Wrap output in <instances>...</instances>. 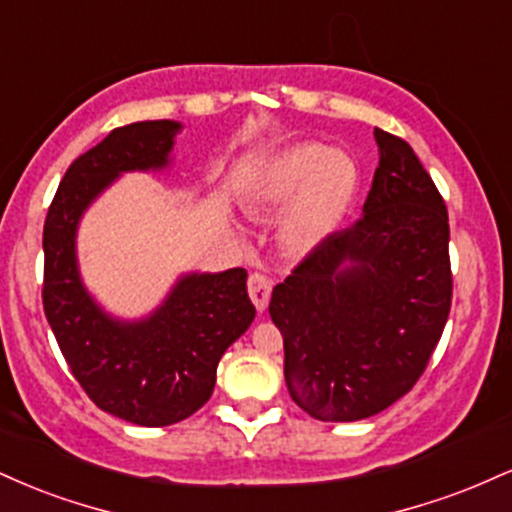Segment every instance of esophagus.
<instances>
[{
	"label": "esophagus",
	"instance_id": "obj_1",
	"mask_svg": "<svg viewBox=\"0 0 512 512\" xmlns=\"http://www.w3.org/2000/svg\"><path fill=\"white\" fill-rule=\"evenodd\" d=\"M248 293L252 298V303H255V308L264 313V308H267L269 303V296H272V281L267 279L264 274H250L248 279Z\"/></svg>",
	"mask_w": 512,
	"mask_h": 512
}]
</instances>
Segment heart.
<instances>
[{
  "label": "heart",
  "instance_id": "heart-1",
  "mask_svg": "<svg viewBox=\"0 0 512 512\" xmlns=\"http://www.w3.org/2000/svg\"><path fill=\"white\" fill-rule=\"evenodd\" d=\"M358 190V168L346 151L322 144H293L262 163L248 185V207L280 211L281 250L305 257L339 231Z\"/></svg>",
  "mask_w": 512,
  "mask_h": 512
}]
</instances>
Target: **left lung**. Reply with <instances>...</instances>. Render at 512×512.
I'll use <instances>...</instances> for the list:
<instances>
[{
	"instance_id": "obj_1",
	"label": "left lung",
	"mask_w": 512,
	"mask_h": 512,
	"mask_svg": "<svg viewBox=\"0 0 512 512\" xmlns=\"http://www.w3.org/2000/svg\"><path fill=\"white\" fill-rule=\"evenodd\" d=\"M380 163L363 216L274 286L293 402L320 421H361L428 366L452 301L448 209L414 149L375 127Z\"/></svg>"
}]
</instances>
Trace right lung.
Returning a JSON list of instances; mask_svg holds the SVG:
<instances>
[{"label": "right lung", "mask_w": 512, "mask_h": 512, "mask_svg": "<svg viewBox=\"0 0 512 512\" xmlns=\"http://www.w3.org/2000/svg\"><path fill=\"white\" fill-rule=\"evenodd\" d=\"M175 120L117 127L69 166L43 228V308L72 375L98 409L137 426H170L209 402L223 351L255 320L248 272L182 274L151 315L105 313L81 281L76 231L122 173L166 170Z\"/></svg>", "instance_id": "right-lung-1"}]
</instances>
